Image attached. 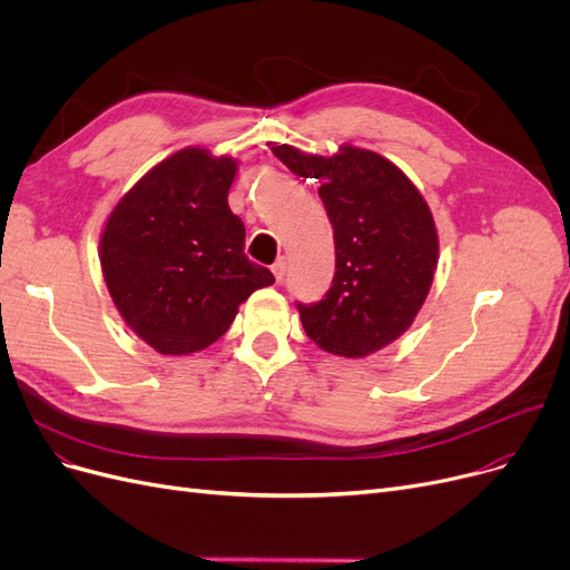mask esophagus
<instances>
[{
  "label": "esophagus",
  "instance_id": "1",
  "mask_svg": "<svg viewBox=\"0 0 570 570\" xmlns=\"http://www.w3.org/2000/svg\"><path fill=\"white\" fill-rule=\"evenodd\" d=\"M272 274H274V279H277V282H284V277H286V261L284 258H279L277 263L272 265Z\"/></svg>",
  "mask_w": 570,
  "mask_h": 570
}]
</instances>
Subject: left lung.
I'll use <instances>...</instances> for the list:
<instances>
[{"label": "left lung", "mask_w": 570, "mask_h": 570, "mask_svg": "<svg viewBox=\"0 0 570 570\" xmlns=\"http://www.w3.org/2000/svg\"><path fill=\"white\" fill-rule=\"evenodd\" d=\"M293 174L317 178L335 239V277L326 298L298 305L307 338L324 352L360 360L404 335L423 307L436 263L432 210L411 178L364 147L307 155L269 142Z\"/></svg>", "instance_id": "left-lung-1"}]
</instances>
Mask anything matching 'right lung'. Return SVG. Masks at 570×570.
I'll use <instances>...</instances> for the list:
<instances>
[{
    "label": "right lung",
    "instance_id": "add662e5",
    "mask_svg": "<svg viewBox=\"0 0 570 570\" xmlns=\"http://www.w3.org/2000/svg\"><path fill=\"white\" fill-rule=\"evenodd\" d=\"M237 159L183 147L153 166L100 232L110 298L140 341L183 356L214 345L272 272L244 253L246 229L229 210Z\"/></svg>",
    "mask_w": 570,
    "mask_h": 570
}]
</instances>
